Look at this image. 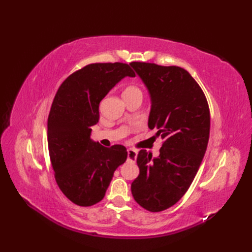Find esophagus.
<instances>
[{"mask_svg":"<svg viewBox=\"0 0 252 252\" xmlns=\"http://www.w3.org/2000/svg\"><path fill=\"white\" fill-rule=\"evenodd\" d=\"M127 157H128V161H130V162H135L136 161V157H138V152H136L135 150H133V149H131V148H129L128 150H127Z\"/></svg>","mask_w":252,"mask_h":252,"instance_id":"esophagus-1","label":"esophagus"}]
</instances>
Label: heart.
<instances>
[{
    "mask_svg": "<svg viewBox=\"0 0 252 252\" xmlns=\"http://www.w3.org/2000/svg\"><path fill=\"white\" fill-rule=\"evenodd\" d=\"M142 94V93H141V90L138 87H135V86H128L125 89V91H124V95H126V94Z\"/></svg>",
    "mask_w": 252,
    "mask_h": 252,
    "instance_id": "1",
    "label": "heart"
}]
</instances>
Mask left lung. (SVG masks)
<instances>
[{
	"label": "left lung",
	"instance_id": "obj_1",
	"mask_svg": "<svg viewBox=\"0 0 252 252\" xmlns=\"http://www.w3.org/2000/svg\"><path fill=\"white\" fill-rule=\"evenodd\" d=\"M130 66L150 95L148 127L164 139L158 157L139 152L140 174L131 192L143 208L158 212L180 201L200 168L209 140V107L199 84L183 68L144 62Z\"/></svg>",
	"mask_w": 252,
	"mask_h": 252
}]
</instances>
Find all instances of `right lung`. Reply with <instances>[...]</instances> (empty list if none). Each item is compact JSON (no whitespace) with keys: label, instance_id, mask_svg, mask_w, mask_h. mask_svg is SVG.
Masks as SVG:
<instances>
[{"label":"right lung","instance_id":"obj_1","mask_svg":"<svg viewBox=\"0 0 252 252\" xmlns=\"http://www.w3.org/2000/svg\"><path fill=\"white\" fill-rule=\"evenodd\" d=\"M125 77H135L128 64H89L62 83L51 105L47 139L55 178L67 199L83 207L103 200L127 158L123 145L106 148L90 139L100 102Z\"/></svg>","mask_w":252,"mask_h":252}]
</instances>
